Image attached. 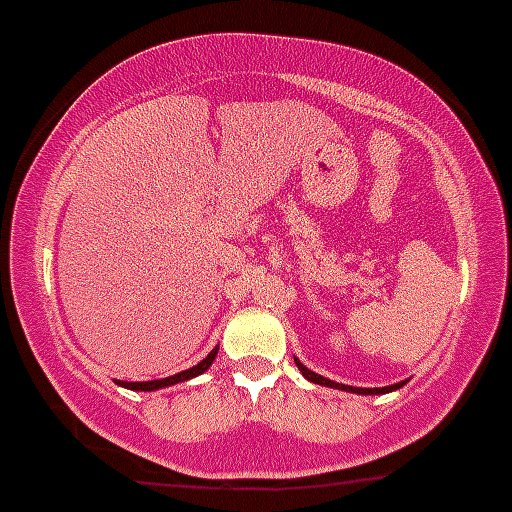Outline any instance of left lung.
<instances>
[{"instance_id":"8db88e82","label":"left lung","mask_w":512,"mask_h":512,"mask_svg":"<svg viewBox=\"0 0 512 512\" xmlns=\"http://www.w3.org/2000/svg\"><path fill=\"white\" fill-rule=\"evenodd\" d=\"M294 362H296V367L301 369V374L306 376L308 381H313V384H320V386H330V389H340V391H352V393H364V396H374V393H389V391H396V389H401L403 384H406V381H398V384H391V386H381V389H357V386H345V384H338V381H330V379H325V376H320V374H316V372H311V369L308 367H303V364L299 362V359L294 357Z\"/></svg>"}]
</instances>
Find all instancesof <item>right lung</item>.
<instances>
[{
	"instance_id": "right-lung-1",
	"label": "right lung",
	"mask_w": 512,
	"mask_h": 512,
	"mask_svg": "<svg viewBox=\"0 0 512 512\" xmlns=\"http://www.w3.org/2000/svg\"><path fill=\"white\" fill-rule=\"evenodd\" d=\"M216 350H211L209 355H206V359H201L199 364L192 369H184V372L174 374V376H167V379H153V381H116V384L123 386V389H131V391H155V389H165V386H174L179 384V381H187V379H194V376L204 374L206 369L211 367V362L216 359Z\"/></svg>"
}]
</instances>
